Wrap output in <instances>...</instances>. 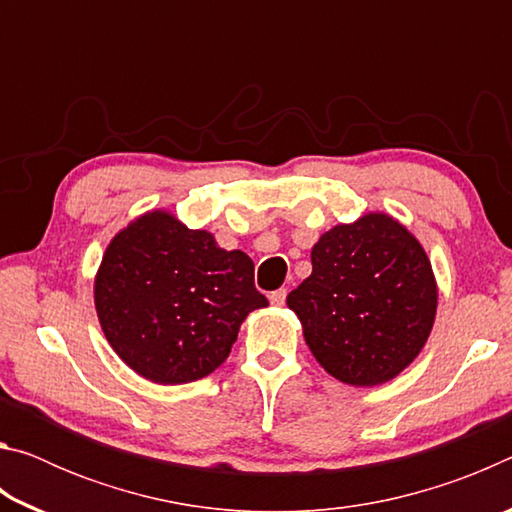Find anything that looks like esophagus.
<instances>
[{
  "label": "esophagus",
  "instance_id": "obj_1",
  "mask_svg": "<svg viewBox=\"0 0 512 512\" xmlns=\"http://www.w3.org/2000/svg\"><path fill=\"white\" fill-rule=\"evenodd\" d=\"M268 300H271L273 307H282L284 302H287V289H277V291H273L271 296H268Z\"/></svg>",
  "mask_w": 512,
  "mask_h": 512
}]
</instances>
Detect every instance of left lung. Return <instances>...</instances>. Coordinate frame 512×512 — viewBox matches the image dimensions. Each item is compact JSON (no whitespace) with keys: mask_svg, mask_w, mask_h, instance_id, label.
<instances>
[{"mask_svg":"<svg viewBox=\"0 0 512 512\" xmlns=\"http://www.w3.org/2000/svg\"><path fill=\"white\" fill-rule=\"evenodd\" d=\"M311 354L334 379L379 386L427 343L438 284L427 253L384 212L339 223L311 248V275L287 296Z\"/></svg>","mask_w":512,"mask_h":512,"instance_id":"obj_1","label":"left lung"}]
</instances>
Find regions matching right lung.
<instances>
[{"mask_svg": "<svg viewBox=\"0 0 512 512\" xmlns=\"http://www.w3.org/2000/svg\"><path fill=\"white\" fill-rule=\"evenodd\" d=\"M253 280L246 253L151 210L112 237L94 277V307L128 368L153 384H187L219 368L250 311L268 307Z\"/></svg>", "mask_w": 512, "mask_h": 512, "instance_id": "add662e5", "label": "right lung"}]
</instances>
